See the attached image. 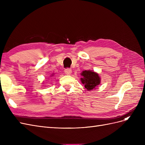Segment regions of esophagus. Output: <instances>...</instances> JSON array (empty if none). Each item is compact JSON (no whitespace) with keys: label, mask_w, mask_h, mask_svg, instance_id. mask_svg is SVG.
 Returning <instances> with one entry per match:
<instances>
[{"label":"esophagus","mask_w":145,"mask_h":145,"mask_svg":"<svg viewBox=\"0 0 145 145\" xmlns=\"http://www.w3.org/2000/svg\"><path fill=\"white\" fill-rule=\"evenodd\" d=\"M65 72L66 74H67V75H70L72 72V70L69 68H67L65 69Z\"/></svg>","instance_id":"esophagus-1"}]
</instances>
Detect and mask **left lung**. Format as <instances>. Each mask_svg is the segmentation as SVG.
<instances>
[{"label":"left lung","mask_w":145,"mask_h":145,"mask_svg":"<svg viewBox=\"0 0 145 145\" xmlns=\"http://www.w3.org/2000/svg\"><path fill=\"white\" fill-rule=\"evenodd\" d=\"M80 80L88 91H92L100 84L101 78L99 74L91 70H85L80 73Z\"/></svg>","instance_id":"obj_1"}]
</instances>
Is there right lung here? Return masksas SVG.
Instances as JSON below:
<instances>
[{
	"mask_svg": "<svg viewBox=\"0 0 145 145\" xmlns=\"http://www.w3.org/2000/svg\"><path fill=\"white\" fill-rule=\"evenodd\" d=\"M53 75H54V74H52V76H53Z\"/></svg>",
	"mask_w": 145,
	"mask_h": 145,
	"instance_id": "1",
	"label": "right lung"
}]
</instances>
